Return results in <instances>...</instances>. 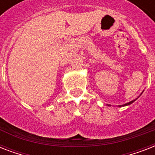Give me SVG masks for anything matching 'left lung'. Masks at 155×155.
<instances>
[{"label":"left lung","instance_id":"obj_1","mask_svg":"<svg viewBox=\"0 0 155 155\" xmlns=\"http://www.w3.org/2000/svg\"><path fill=\"white\" fill-rule=\"evenodd\" d=\"M142 93H141V95H142ZM141 95H140V96H141ZM137 99L134 100V101H132L129 102V103L125 104H122V105H119V106H118V107H123V106H127V105H130V104H132V103H134V102L135 101H136V100H137ZM108 106H110V105H109V104H108Z\"/></svg>","mask_w":155,"mask_h":155}]
</instances>
